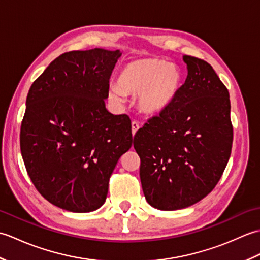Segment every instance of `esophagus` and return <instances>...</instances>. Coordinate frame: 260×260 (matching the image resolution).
Returning <instances> with one entry per match:
<instances>
[{
	"mask_svg": "<svg viewBox=\"0 0 260 260\" xmlns=\"http://www.w3.org/2000/svg\"><path fill=\"white\" fill-rule=\"evenodd\" d=\"M141 127V125L137 123V121H132V134H133V136L136 134V132L139 131V128Z\"/></svg>",
	"mask_w": 260,
	"mask_h": 260,
	"instance_id": "34e87169",
	"label": "esophagus"
}]
</instances>
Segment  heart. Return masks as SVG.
Returning a JSON list of instances; mask_svg holds the SVG:
<instances>
[{
  "mask_svg": "<svg viewBox=\"0 0 260 260\" xmlns=\"http://www.w3.org/2000/svg\"><path fill=\"white\" fill-rule=\"evenodd\" d=\"M182 86L181 70L163 59H137L127 63L118 84L109 86V97L121 104L126 92L137 93L136 104L142 113L156 116L165 112L178 97Z\"/></svg>",
  "mask_w": 260,
  "mask_h": 260,
  "instance_id": "b5f03b06",
  "label": "heart"
}]
</instances>
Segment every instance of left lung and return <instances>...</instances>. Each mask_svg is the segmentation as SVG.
I'll list each match as a JSON object with an SVG mask.
<instances>
[{
  "mask_svg": "<svg viewBox=\"0 0 260 260\" xmlns=\"http://www.w3.org/2000/svg\"><path fill=\"white\" fill-rule=\"evenodd\" d=\"M187 76L174 103L134 136L142 189L164 211L192 206L217 185L233 146L229 92L204 60L183 56Z\"/></svg>",
  "mask_w": 260,
  "mask_h": 260,
  "instance_id": "obj_1",
  "label": "left lung"
}]
</instances>
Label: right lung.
<instances>
[{
  "instance_id": "add662e5",
  "label": "right lung",
  "mask_w": 260,
  "mask_h": 260,
  "mask_svg": "<svg viewBox=\"0 0 260 260\" xmlns=\"http://www.w3.org/2000/svg\"><path fill=\"white\" fill-rule=\"evenodd\" d=\"M120 56L101 48L66 52L27 93L22 158L40 194L67 211L103 206L110 175L133 143L128 116L113 115L105 105Z\"/></svg>"
}]
</instances>
